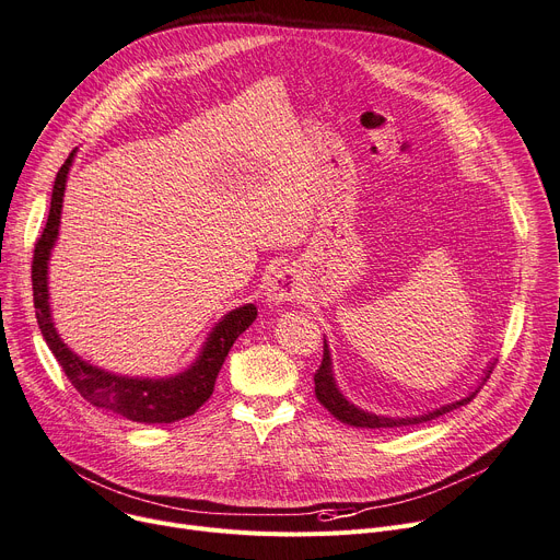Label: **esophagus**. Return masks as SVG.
<instances>
[{
  "label": "esophagus",
  "instance_id": "obj_1",
  "mask_svg": "<svg viewBox=\"0 0 560 560\" xmlns=\"http://www.w3.org/2000/svg\"><path fill=\"white\" fill-rule=\"evenodd\" d=\"M302 281L300 277L294 275V270L290 268H281L275 272V277L270 279L268 288H266V302L272 306L285 304V302H294L296 296L302 294Z\"/></svg>",
  "mask_w": 560,
  "mask_h": 560
}]
</instances>
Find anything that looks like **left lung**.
<instances>
[{
	"label": "left lung",
	"instance_id": "obj_1",
	"mask_svg": "<svg viewBox=\"0 0 560 560\" xmlns=\"http://www.w3.org/2000/svg\"><path fill=\"white\" fill-rule=\"evenodd\" d=\"M493 374V366H489L487 371H483V383H487V378ZM479 392V387L475 392H470L466 398L462 400H455V402H448V405H441L439 409H432V412H425V415H419V417H381V415H374V412H364V409L355 407L351 400L345 398V394L338 389V385H335V378H332V362H330V351H328V345L324 340V358H322V364L319 369L315 371V396L317 400L328 409V412L340 419L342 423L347 425H353V428H371V430H394V428H405V425H419V423H425V421H432L436 417H443L445 412H453V409H457L459 405H466L475 398V394Z\"/></svg>",
	"mask_w": 560,
	"mask_h": 560
}]
</instances>
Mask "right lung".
Returning a JSON list of instances; mask_svg holds the SVG:
<instances>
[{
  "label": "right lung",
  "mask_w": 560,
  "mask_h": 560,
  "mask_svg": "<svg viewBox=\"0 0 560 560\" xmlns=\"http://www.w3.org/2000/svg\"><path fill=\"white\" fill-rule=\"evenodd\" d=\"M73 155H77V151H71V155L65 160V164L56 175L47 228L43 236L37 238L35 252H33L31 281H33V304H35L37 326H40L43 338L49 345L56 360L60 362L69 383L77 387V392L94 407L109 409V412H115L119 417H126L137 423H148V425L175 423L179 419L191 417L196 409L205 400H209V396L213 394L218 371L222 362H225L234 342L238 340V335L245 328H249V324L256 319V306L245 304L222 317L211 328L209 338L200 355L196 358V362L189 369H184L177 376H168V378L117 376V374H109L105 369H98L85 362L81 355L73 353L60 340V335L54 326L51 306H49V285H47L49 256L58 238L65 184H67V173L73 162Z\"/></svg>",
  "instance_id": "1"
}]
</instances>
